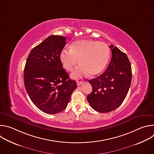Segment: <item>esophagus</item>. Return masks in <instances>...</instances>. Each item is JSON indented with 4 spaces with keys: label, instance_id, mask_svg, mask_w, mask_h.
I'll use <instances>...</instances> for the list:
<instances>
[{
    "label": "esophagus",
    "instance_id": "1",
    "mask_svg": "<svg viewBox=\"0 0 154 154\" xmlns=\"http://www.w3.org/2000/svg\"><path fill=\"white\" fill-rule=\"evenodd\" d=\"M83 83V82L82 81H77V85L78 86H80V85H81Z\"/></svg>",
    "mask_w": 154,
    "mask_h": 154
}]
</instances>
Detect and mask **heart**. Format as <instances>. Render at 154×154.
<instances>
[{"label": "heart", "instance_id": "heart-1", "mask_svg": "<svg viewBox=\"0 0 154 154\" xmlns=\"http://www.w3.org/2000/svg\"><path fill=\"white\" fill-rule=\"evenodd\" d=\"M109 56L110 50L106 44L79 39L72 44L71 49H64L60 52V60L68 71H72L79 62L81 65L71 74L72 78L79 79L88 73L91 77L100 74L106 68Z\"/></svg>", "mask_w": 154, "mask_h": 154}]
</instances>
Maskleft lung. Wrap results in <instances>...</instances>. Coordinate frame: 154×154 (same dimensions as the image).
<instances>
[{
  "instance_id": "left-lung-1",
  "label": "left lung",
  "mask_w": 154,
  "mask_h": 154,
  "mask_svg": "<svg viewBox=\"0 0 154 154\" xmlns=\"http://www.w3.org/2000/svg\"><path fill=\"white\" fill-rule=\"evenodd\" d=\"M112 57L106 70L90 80L92 92L87 100L94 110L108 113L118 108L124 100L131 80V64L127 55L113 45L109 46Z\"/></svg>"
}]
</instances>
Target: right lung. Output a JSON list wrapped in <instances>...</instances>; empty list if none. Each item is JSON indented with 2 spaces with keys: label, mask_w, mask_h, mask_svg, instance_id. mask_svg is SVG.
I'll list each match as a JSON object with an SVG mask.
<instances>
[{
  "label": "right lung",
  "mask_w": 154,
  "mask_h": 154,
  "mask_svg": "<svg viewBox=\"0 0 154 154\" xmlns=\"http://www.w3.org/2000/svg\"><path fill=\"white\" fill-rule=\"evenodd\" d=\"M66 45V38L51 35L30 52L24 68V85L35 105L47 114L58 113L66 108L76 82L69 79L60 60Z\"/></svg>",
  "instance_id": "right-lung-1"
}]
</instances>
